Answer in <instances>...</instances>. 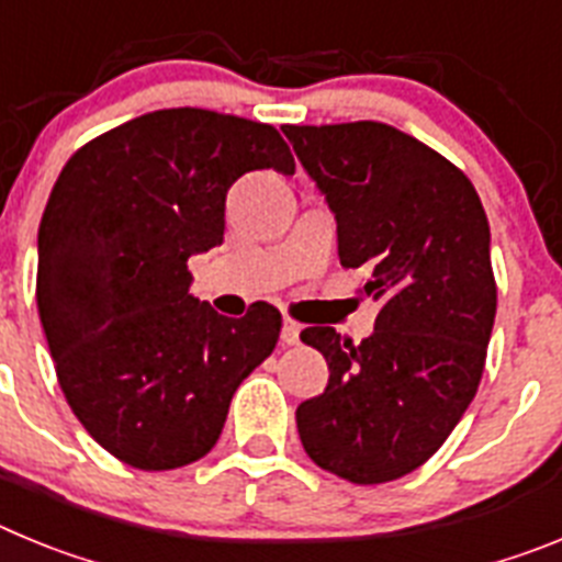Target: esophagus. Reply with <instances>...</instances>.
<instances>
[{"label":"esophagus","mask_w":562,"mask_h":562,"mask_svg":"<svg viewBox=\"0 0 562 562\" xmlns=\"http://www.w3.org/2000/svg\"><path fill=\"white\" fill-rule=\"evenodd\" d=\"M297 340H301V326H297L295 321H284V329H281V342H284V346H297Z\"/></svg>","instance_id":"34e87169"}]
</instances>
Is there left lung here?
Listing matches in <instances>:
<instances>
[{"label":"left lung","instance_id":"8db88e82","mask_svg":"<svg viewBox=\"0 0 562 562\" xmlns=\"http://www.w3.org/2000/svg\"><path fill=\"white\" fill-rule=\"evenodd\" d=\"M284 134L335 211L340 265L369 267L362 292L380 301L362 342L301 331L329 385L297 405V434L317 467L385 484L425 464L479 391L498 301L490 222L461 168L389 123Z\"/></svg>","mask_w":562,"mask_h":562}]
</instances>
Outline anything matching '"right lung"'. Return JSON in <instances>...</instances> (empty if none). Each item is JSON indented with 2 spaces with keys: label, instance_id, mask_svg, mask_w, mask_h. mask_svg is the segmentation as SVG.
<instances>
[{
  "label": "right lung",
  "instance_id": "obj_1",
  "mask_svg": "<svg viewBox=\"0 0 562 562\" xmlns=\"http://www.w3.org/2000/svg\"><path fill=\"white\" fill-rule=\"evenodd\" d=\"M295 171L270 123L160 109L67 160L38 225L36 304L69 408L137 470L211 453L247 374L272 355L281 312L220 315L191 295L188 258L225 236L227 188Z\"/></svg>",
  "mask_w": 562,
  "mask_h": 562
}]
</instances>
